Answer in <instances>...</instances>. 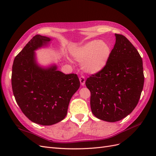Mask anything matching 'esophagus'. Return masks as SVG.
<instances>
[{"label": "esophagus", "instance_id": "1", "mask_svg": "<svg viewBox=\"0 0 156 156\" xmlns=\"http://www.w3.org/2000/svg\"><path fill=\"white\" fill-rule=\"evenodd\" d=\"M79 81L80 83H81V84L82 86H84V84H85V78H84V76H81L79 77Z\"/></svg>", "mask_w": 156, "mask_h": 156}]
</instances>
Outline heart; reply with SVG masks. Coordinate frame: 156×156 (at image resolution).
<instances>
[{"mask_svg": "<svg viewBox=\"0 0 156 156\" xmlns=\"http://www.w3.org/2000/svg\"><path fill=\"white\" fill-rule=\"evenodd\" d=\"M111 50L106 42L93 40L75 49L72 56L82 62L83 69L88 73H96L105 67L110 58Z\"/></svg>", "mask_w": 156, "mask_h": 156, "instance_id": "1", "label": "heart"}]
</instances>
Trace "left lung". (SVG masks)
<instances>
[{
	"label": "left lung",
	"mask_w": 156,
	"mask_h": 156,
	"mask_svg": "<svg viewBox=\"0 0 156 156\" xmlns=\"http://www.w3.org/2000/svg\"><path fill=\"white\" fill-rule=\"evenodd\" d=\"M116 43L101 72L86 81L90 91V107L98 119L119 121L133 111L142 92L144 77L143 60L126 37L115 34Z\"/></svg>",
	"instance_id": "8db88e82"
}]
</instances>
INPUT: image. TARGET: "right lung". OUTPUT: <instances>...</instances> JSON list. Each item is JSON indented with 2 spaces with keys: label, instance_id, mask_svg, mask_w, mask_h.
<instances>
[{
  "label": "right lung",
  "instance_id": "right-lung-1",
  "mask_svg": "<svg viewBox=\"0 0 156 156\" xmlns=\"http://www.w3.org/2000/svg\"><path fill=\"white\" fill-rule=\"evenodd\" d=\"M51 39L37 34L28 42L13 60L12 90L16 101L28 119L36 124L51 126L62 120L69 103L80 87L77 74L66 75L56 65L41 67L35 51Z\"/></svg>",
  "mask_w": 156,
  "mask_h": 156
}]
</instances>
